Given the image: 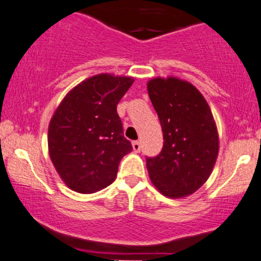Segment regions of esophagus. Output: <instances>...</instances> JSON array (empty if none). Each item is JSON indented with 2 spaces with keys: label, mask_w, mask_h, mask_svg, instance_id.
Listing matches in <instances>:
<instances>
[{
  "label": "esophagus",
  "mask_w": 261,
  "mask_h": 261,
  "mask_svg": "<svg viewBox=\"0 0 261 261\" xmlns=\"http://www.w3.org/2000/svg\"><path fill=\"white\" fill-rule=\"evenodd\" d=\"M132 146H133L134 151H140V143L139 142H133L132 143Z\"/></svg>",
  "instance_id": "34e87169"
}]
</instances>
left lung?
I'll return each mask as SVG.
<instances>
[{"label":"left lung","instance_id":"1","mask_svg":"<svg viewBox=\"0 0 261 261\" xmlns=\"http://www.w3.org/2000/svg\"><path fill=\"white\" fill-rule=\"evenodd\" d=\"M146 86L164 137L160 154L146 158L149 177L166 197H187L206 182L217 160L215 118L202 93L189 81L155 77Z\"/></svg>","mask_w":261,"mask_h":261}]
</instances>
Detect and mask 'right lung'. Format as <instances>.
<instances>
[{
    "label": "right lung",
    "instance_id": "right-lung-1",
    "mask_svg": "<svg viewBox=\"0 0 261 261\" xmlns=\"http://www.w3.org/2000/svg\"><path fill=\"white\" fill-rule=\"evenodd\" d=\"M133 83L130 76H91L55 110L48 128L49 156L69 189L93 194L115 181L121 159L133 149L117 113Z\"/></svg>",
    "mask_w": 261,
    "mask_h": 261
}]
</instances>
